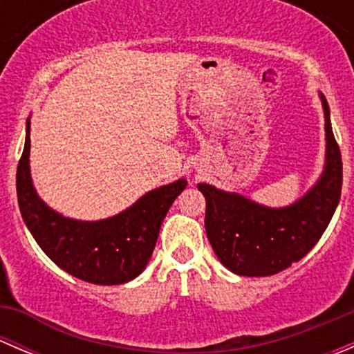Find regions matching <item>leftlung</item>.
Masks as SVG:
<instances>
[{"label": "left lung", "mask_w": 354, "mask_h": 354, "mask_svg": "<svg viewBox=\"0 0 354 354\" xmlns=\"http://www.w3.org/2000/svg\"><path fill=\"white\" fill-rule=\"evenodd\" d=\"M327 156L319 183L284 209H269L238 194L200 183L205 197V231L217 259L238 276L266 277L301 260L329 226L342 187V159L324 95Z\"/></svg>", "instance_id": "left-lung-1"}]
</instances>
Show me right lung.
<instances>
[{"label": "right lung", "instance_id": "add662e5", "mask_svg": "<svg viewBox=\"0 0 354 354\" xmlns=\"http://www.w3.org/2000/svg\"><path fill=\"white\" fill-rule=\"evenodd\" d=\"M30 121L17 167V197L22 217L42 252L58 267L82 281L101 286L123 284L145 269L159 236L160 224L187 181L149 192L118 216L95 223L63 217L49 209L34 190L28 169Z\"/></svg>", "mask_w": 354, "mask_h": 354}]
</instances>
